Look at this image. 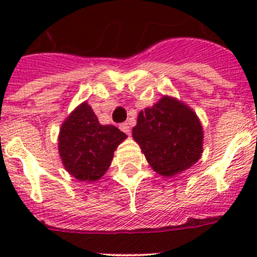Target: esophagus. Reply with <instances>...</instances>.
<instances>
[{"instance_id": "esophagus-1", "label": "esophagus", "mask_w": 257, "mask_h": 257, "mask_svg": "<svg viewBox=\"0 0 257 257\" xmlns=\"http://www.w3.org/2000/svg\"><path fill=\"white\" fill-rule=\"evenodd\" d=\"M119 128H121L122 131H123V133H126L127 135H130V126H128V123H126V122H124V123H122L121 126H119Z\"/></svg>"}]
</instances>
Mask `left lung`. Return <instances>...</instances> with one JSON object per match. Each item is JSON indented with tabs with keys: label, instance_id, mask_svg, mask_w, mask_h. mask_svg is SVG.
I'll return each instance as SVG.
<instances>
[{
	"label": "left lung",
	"instance_id": "left-lung-1",
	"mask_svg": "<svg viewBox=\"0 0 257 257\" xmlns=\"http://www.w3.org/2000/svg\"><path fill=\"white\" fill-rule=\"evenodd\" d=\"M133 138L152 169L170 178L192 167L203 152V128L197 114L170 96L139 113Z\"/></svg>",
	"mask_w": 257,
	"mask_h": 257
}]
</instances>
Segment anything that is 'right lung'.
Returning a JSON list of instances; mask_svg holds the SVG:
<instances>
[{
  "label": "right lung",
  "mask_w": 257,
  "mask_h": 257,
  "mask_svg": "<svg viewBox=\"0 0 257 257\" xmlns=\"http://www.w3.org/2000/svg\"><path fill=\"white\" fill-rule=\"evenodd\" d=\"M126 138L113 124H100L91 106L83 101L61 124L59 154L72 176L92 183L105 174L114 151Z\"/></svg>",
  "instance_id": "right-lung-1"
}]
</instances>
